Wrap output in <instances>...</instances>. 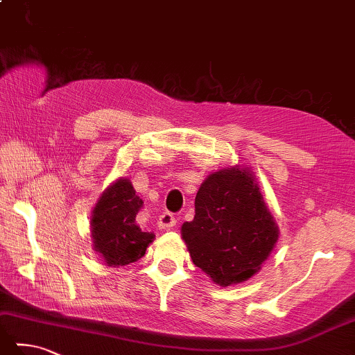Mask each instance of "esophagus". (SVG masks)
<instances>
[{
  "label": "esophagus",
  "mask_w": 355,
  "mask_h": 355,
  "mask_svg": "<svg viewBox=\"0 0 355 355\" xmlns=\"http://www.w3.org/2000/svg\"><path fill=\"white\" fill-rule=\"evenodd\" d=\"M157 225L160 230H170L171 227L176 225V218L173 213L170 211H164L162 215L159 216V220H157Z\"/></svg>",
  "instance_id": "1"
}]
</instances>
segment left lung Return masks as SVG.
Listing matches in <instances>:
<instances>
[{"label":"left lung","instance_id":"8db88e82","mask_svg":"<svg viewBox=\"0 0 355 355\" xmlns=\"http://www.w3.org/2000/svg\"><path fill=\"white\" fill-rule=\"evenodd\" d=\"M195 266L219 286L245 282L261 269L278 227L249 170L213 173L195 199V219L182 225Z\"/></svg>","mask_w":355,"mask_h":355}]
</instances>
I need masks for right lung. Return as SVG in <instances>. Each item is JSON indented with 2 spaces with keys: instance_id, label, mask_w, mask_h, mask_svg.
<instances>
[{
  "instance_id": "right-lung-1",
  "label": "right lung",
  "mask_w": 355,
  "mask_h": 355,
  "mask_svg": "<svg viewBox=\"0 0 355 355\" xmlns=\"http://www.w3.org/2000/svg\"><path fill=\"white\" fill-rule=\"evenodd\" d=\"M144 200L128 179H119L98 199L92 211V239L94 249L108 266H126L145 255L155 239L153 232H142L136 224V215Z\"/></svg>"
}]
</instances>
